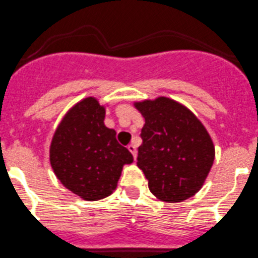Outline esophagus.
Wrapping results in <instances>:
<instances>
[{"mask_svg": "<svg viewBox=\"0 0 258 258\" xmlns=\"http://www.w3.org/2000/svg\"><path fill=\"white\" fill-rule=\"evenodd\" d=\"M127 149L131 151V153L133 154L134 159H136L137 158V147L134 146V144H129V146H127Z\"/></svg>", "mask_w": 258, "mask_h": 258, "instance_id": "1", "label": "esophagus"}]
</instances>
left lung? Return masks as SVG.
Returning a JSON list of instances; mask_svg holds the SVG:
<instances>
[{
    "mask_svg": "<svg viewBox=\"0 0 258 258\" xmlns=\"http://www.w3.org/2000/svg\"><path fill=\"white\" fill-rule=\"evenodd\" d=\"M146 124L137 166L162 201L178 203L201 188L214 162V144L200 120L183 105L158 97L136 102Z\"/></svg>",
    "mask_w": 258,
    "mask_h": 258,
    "instance_id": "obj_1",
    "label": "left lung"
}]
</instances>
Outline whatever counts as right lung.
<instances>
[{
	"label": "right lung",
	"instance_id": "1",
	"mask_svg": "<svg viewBox=\"0 0 258 258\" xmlns=\"http://www.w3.org/2000/svg\"><path fill=\"white\" fill-rule=\"evenodd\" d=\"M105 107L94 97L66 114L50 144V164L58 180L83 200H100L116 188L124 164L133 156L104 124Z\"/></svg>",
	"mask_w": 258,
	"mask_h": 258
}]
</instances>
